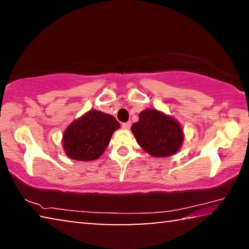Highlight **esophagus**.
I'll use <instances>...</instances> for the list:
<instances>
[{
	"mask_svg": "<svg viewBox=\"0 0 249 249\" xmlns=\"http://www.w3.org/2000/svg\"><path fill=\"white\" fill-rule=\"evenodd\" d=\"M130 125H132V123H130V122H126V123L122 124V127H123L124 129H129L130 128Z\"/></svg>",
	"mask_w": 249,
	"mask_h": 249,
	"instance_id": "esophagus-1",
	"label": "esophagus"
}]
</instances>
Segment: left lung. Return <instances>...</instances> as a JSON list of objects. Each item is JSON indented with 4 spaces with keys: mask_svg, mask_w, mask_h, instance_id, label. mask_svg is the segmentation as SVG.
<instances>
[{
    "mask_svg": "<svg viewBox=\"0 0 249 249\" xmlns=\"http://www.w3.org/2000/svg\"><path fill=\"white\" fill-rule=\"evenodd\" d=\"M132 132L142 149L154 157H168L176 154L183 141L178 122L157 109H146L134 123Z\"/></svg>",
    "mask_w": 249,
    "mask_h": 249,
    "instance_id": "left-lung-1",
    "label": "left lung"
}]
</instances>
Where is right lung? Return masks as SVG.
I'll use <instances>...</instances> for the list:
<instances>
[{"instance_id":"add662e5","label":"right lung","mask_w":249,"mask_h":249,"mask_svg":"<svg viewBox=\"0 0 249 249\" xmlns=\"http://www.w3.org/2000/svg\"><path fill=\"white\" fill-rule=\"evenodd\" d=\"M117 128L120 123L114 116L92 109L65 130L64 149L67 156L79 161L98 159Z\"/></svg>"}]
</instances>
